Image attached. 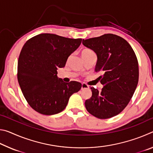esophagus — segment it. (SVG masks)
<instances>
[{
  "mask_svg": "<svg viewBox=\"0 0 153 153\" xmlns=\"http://www.w3.org/2000/svg\"><path fill=\"white\" fill-rule=\"evenodd\" d=\"M88 86L86 84H84V83H83V84H82V88H81L82 90L88 89Z\"/></svg>",
  "mask_w": 153,
  "mask_h": 153,
  "instance_id": "1",
  "label": "esophagus"
}]
</instances>
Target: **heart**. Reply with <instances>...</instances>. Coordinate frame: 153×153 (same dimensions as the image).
<instances>
[{
  "label": "heart",
  "mask_w": 153,
  "mask_h": 153,
  "mask_svg": "<svg viewBox=\"0 0 153 153\" xmlns=\"http://www.w3.org/2000/svg\"><path fill=\"white\" fill-rule=\"evenodd\" d=\"M92 53H94V52H93L91 49L88 48H85L84 49H82V51H81V55L82 56V58H84L85 56L89 55Z\"/></svg>",
  "instance_id": "heart-1"
}]
</instances>
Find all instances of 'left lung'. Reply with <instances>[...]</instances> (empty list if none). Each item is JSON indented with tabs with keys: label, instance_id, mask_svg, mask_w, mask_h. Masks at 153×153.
I'll return each instance as SVG.
<instances>
[{
	"label": "left lung",
	"instance_id": "left-lung-1",
	"mask_svg": "<svg viewBox=\"0 0 153 153\" xmlns=\"http://www.w3.org/2000/svg\"><path fill=\"white\" fill-rule=\"evenodd\" d=\"M82 44L97 55L95 71L103 88H91L92 95L85 102L86 110L98 119H108L120 113L130 101L138 85V59L131 46L120 36L107 33L83 39Z\"/></svg>",
	"mask_w": 153,
	"mask_h": 153
}]
</instances>
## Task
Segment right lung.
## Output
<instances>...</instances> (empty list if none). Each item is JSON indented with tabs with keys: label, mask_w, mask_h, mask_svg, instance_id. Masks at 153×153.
<instances>
[{
	"label": "right lung",
	"mask_w": 153,
	"mask_h": 153,
	"mask_svg": "<svg viewBox=\"0 0 153 153\" xmlns=\"http://www.w3.org/2000/svg\"><path fill=\"white\" fill-rule=\"evenodd\" d=\"M81 42V38L41 33L23 46L18 60V82L28 104L38 113L51 115L61 112L69 97L81 89L79 82L66 83L58 78L56 71L65 67Z\"/></svg>",
	"instance_id": "obj_1"
}]
</instances>
